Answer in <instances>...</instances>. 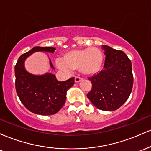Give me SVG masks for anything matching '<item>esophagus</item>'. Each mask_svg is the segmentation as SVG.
Wrapping results in <instances>:
<instances>
[{
  "label": "esophagus",
  "mask_w": 151,
  "mask_h": 151,
  "mask_svg": "<svg viewBox=\"0 0 151 151\" xmlns=\"http://www.w3.org/2000/svg\"><path fill=\"white\" fill-rule=\"evenodd\" d=\"M81 80V78L80 77H75V79H74V81H75V82H79V81H80Z\"/></svg>",
  "instance_id": "esophagus-1"
}]
</instances>
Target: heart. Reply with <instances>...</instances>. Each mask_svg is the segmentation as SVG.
<instances>
[{
  "label": "heart",
  "instance_id": "1",
  "mask_svg": "<svg viewBox=\"0 0 151 151\" xmlns=\"http://www.w3.org/2000/svg\"><path fill=\"white\" fill-rule=\"evenodd\" d=\"M104 57L98 48L74 50L64 55L63 60H58L57 65L65 71L79 70L85 74H96L101 70Z\"/></svg>",
  "mask_w": 151,
  "mask_h": 151
}]
</instances>
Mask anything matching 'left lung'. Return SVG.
Segmentation results:
<instances>
[{
    "instance_id": "obj_1",
    "label": "left lung",
    "mask_w": 151,
    "mask_h": 151,
    "mask_svg": "<svg viewBox=\"0 0 151 151\" xmlns=\"http://www.w3.org/2000/svg\"><path fill=\"white\" fill-rule=\"evenodd\" d=\"M106 55L104 70L88 79L92 87L87 97L96 108L116 110L129 99L133 84L132 65L121 50L103 45Z\"/></svg>"
}]
</instances>
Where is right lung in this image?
I'll return each mask as SVG.
<instances>
[{
  "instance_id": "add662e5",
  "label": "right lung",
  "mask_w": 151,
  "mask_h": 151,
  "mask_svg": "<svg viewBox=\"0 0 151 151\" xmlns=\"http://www.w3.org/2000/svg\"><path fill=\"white\" fill-rule=\"evenodd\" d=\"M52 47H35L22 54L15 66V89L22 104L32 113L40 115L56 114L65 104L66 93L74 84V77L60 81L54 74L47 73L37 76L31 74L24 68L25 60L35 52H54ZM50 65L54 69L50 61Z\"/></svg>"
}]
</instances>
